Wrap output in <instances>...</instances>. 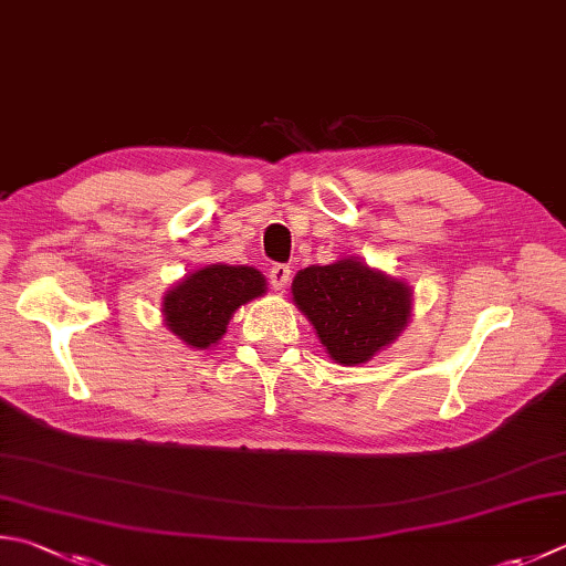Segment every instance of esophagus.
Returning <instances> with one entry per match:
<instances>
[{
	"instance_id": "esophagus-1",
	"label": "esophagus",
	"mask_w": 566,
	"mask_h": 566,
	"mask_svg": "<svg viewBox=\"0 0 566 566\" xmlns=\"http://www.w3.org/2000/svg\"><path fill=\"white\" fill-rule=\"evenodd\" d=\"M291 265L285 263H273L271 271H269V279H271V285L275 287V291H285V285L291 283Z\"/></svg>"
}]
</instances>
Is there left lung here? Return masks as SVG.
Returning <instances> with one entry per match:
<instances>
[{"mask_svg":"<svg viewBox=\"0 0 566 566\" xmlns=\"http://www.w3.org/2000/svg\"><path fill=\"white\" fill-rule=\"evenodd\" d=\"M291 291L327 355L345 367L389 347L411 317V287L352 255L297 271Z\"/></svg>","mask_w":566,"mask_h":566,"instance_id":"obj_1","label":"left lung"}]
</instances>
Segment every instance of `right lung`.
I'll use <instances>...</instances> for the list:
<instances>
[{
  "instance_id": "1",
  "label": "right lung",
  "mask_w": 566,
  "mask_h": 566,
  "mask_svg": "<svg viewBox=\"0 0 566 566\" xmlns=\"http://www.w3.org/2000/svg\"><path fill=\"white\" fill-rule=\"evenodd\" d=\"M265 293V279L251 265H205L163 297L165 325L191 349L217 345L231 315Z\"/></svg>"
}]
</instances>
